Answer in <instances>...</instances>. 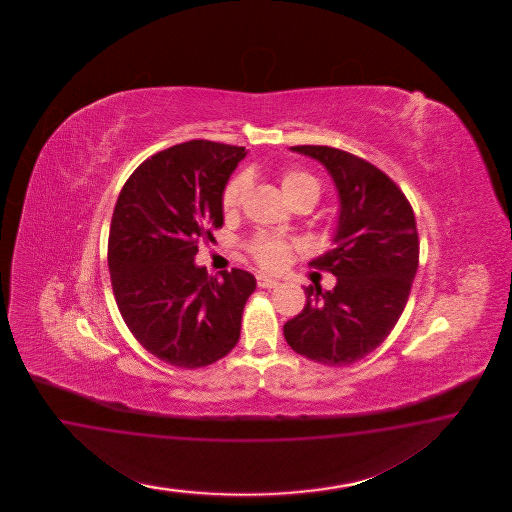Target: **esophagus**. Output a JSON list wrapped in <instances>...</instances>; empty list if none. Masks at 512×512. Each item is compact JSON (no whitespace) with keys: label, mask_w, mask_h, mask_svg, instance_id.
I'll use <instances>...</instances> for the list:
<instances>
[{"label":"esophagus","mask_w":512,"mask_h":512,"mask_svg":"<svg viewBox=\"0 0 512 512\" xmlns=\"http://www.w3.org/2000/svg\"><path fill=\"white\" fill-rule=\"evenodd\" d=\"M257 285L261 287V289H274V287H278L279 281L278 279L270 278V276H257Z\"/></svg>","instance_id":"1"}]
</instances>
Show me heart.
<instances>
[{
    "label": "heart",
    "mask_w": 512,
    "mask_h": 512,
    "mask_svg": "<svg viewBox=\"0 0 512 512\" xmlns=\"http://www.w3.org/2000/svg\"><path fill=\"white\" fill-rule=\"evenodd\" d=\"M249 187L248 174H238L223 189L221 195V206L225 212H234L240 208V204L246 197V191ZM281 189L289 201H295L296 197L302 195H313L315 199L319 197V182L302 171H289L281 178ZM298 248V244L293 240H285L272 234H259L253 238L249 244V251L253 259L261 264L266 270H281L283 266L291 261L293 251Z\"/></svg>",
    "instance_id": "heart-1"
}]
</instances>
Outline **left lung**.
<instances>
[{
  "instance_id": "1",
  "label": "left lung",
  "mask_w": 512,
  "mask_h": 512,
  "mask_svg": "<svg viewBox=\"0 0 512 512\" xmlns=\"http://www.w3.org/2000/svg\"><path fill=\"white\" fill-rule=\"evenodd\" d=\"M334 180L340 217L334 249L311 261L332 272V291L306 287V306L283 325L302 357L347 366L370 355L398 323L419 268L415 214L402 189L357 155L330 146H293Z\"/></svg>"
}]
</instances>
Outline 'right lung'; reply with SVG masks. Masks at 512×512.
I'll list each match as a JSON object with an SVG mask.
<instances>
[{
  "label": "right lung",
  "mask_w": 512,
  "mask_h": 512,
  "mask_svg": "<svg viewBox=\"0 0 512 512\" xmlns=\"http://www.w3.org/2000/svg\"><path fill=\"white\" fill-rule=\"evenodd\" d=\"M246 148L189 140L148 157L120 191L110 221L112 291L125 325L154 357L202 368L233 351L257 281L195 264L223 225L221 195Z\"/></svg>",
  "instance_id": "add662e5"
}]
</instances>
